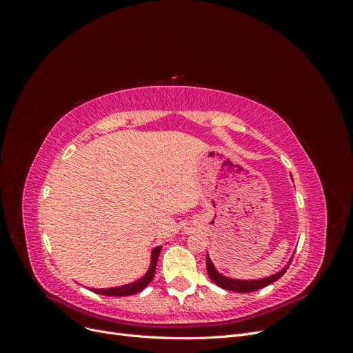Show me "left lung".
I'll use <instances>...</instances> for the list:
<instances>
[{
    "mask_svg": "<svg viewBox=\"0 0 353 353\" xmlns=\"http://www.w3.org/2000/svg\"><path fill=\"white\" fill-rule=\"evenodd\" d=\"M293 259V258H292ZM292 259L288 261V263L284 266L281 271H279L276 274H272L270 276H265V279H258V280H239V279H230V276L222 275L216 268L213 262L209 258V253L206 254V268H208V274L210 276V280L215 283L216 285L225 288V290L230 292H237V293H250V292H256L259 288H263L266 285L272 284L274 281H276L279 279L284 275V272L287 271L288 265L292 263Z\"/></svg>",
    "mask_w": 353,
    "mask_h": 353,
    "instance_id": "1",
    "label": "left lung"
}]
</instances>
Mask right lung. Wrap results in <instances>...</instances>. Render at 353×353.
<instances>
[{
	"label": "right lung",
	"instance_id": "add662e5",
	"mask_svg": "<svg viewBox=\"0 0 353 353\" xmlns=\"http://www.w3.org/2000/svg\"><path fill=\"white\" fill-rule=\"evenodd\" d=\"M162 250V245H157L152 250V261H150V266H148V271L141 276L130 284H123L119 287H110V288H90L94 293L99 294H104V296H131L135 294L138 292H141L143 288H145L150 281L153 280L154 276V271H156V263H157V258L159 253Z\"/></svg>",
	"mask_w": 353,
	"mask_h": 353
}]
</instances>
